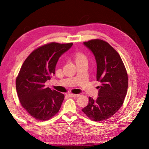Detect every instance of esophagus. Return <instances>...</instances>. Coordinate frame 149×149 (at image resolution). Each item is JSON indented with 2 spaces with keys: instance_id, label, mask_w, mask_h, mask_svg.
I'll use <instances>...</instances> for the list:
<instances>
[{
  "instance_id": "esophagus-1",
  "label": "esophagus",
  "mask_w": 149,
  "mask_h": 149,
  "mask_svg": "<svg viewBox=\"0 0 149 149\" xmlns=\"http://www.w3.org/2000/svg\"><path fill=\"white\" fill-rule=\"evenodd\" d=\"M68 97H75L77 96H79V95H75V94H72V93H69V94L67 95Z\"/></svg>"
}]
</instances>
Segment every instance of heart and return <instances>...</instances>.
Returning a JSON list of instances; mask_svg holds the SVG:
<instances>
[{
	"label": "heart",
	"mask_w": 149,
	"mask_h": 149,
	"mask_svg": "<svg viewBox=\"0 0 149 149\" xmlns=\"http://www.w3.org/2000/svg\"><path fill=\"white\" fill-rule=\"evenodd\" d=\"M75 62H88V59L86 55L81 52H77L74 54Z\"/></svg>",
	"instance_id": "obj_1"
}]
</instances>
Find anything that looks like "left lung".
<instances>
[{"label": "left lung", "instance_id": "1", "mask_svg": "<svg viewBox=\"0 0 149 149\" xmlns=\"http://www.w3.org/2000/svg\"><path fill=\"white\" fill-rule=\"evenodd\" d=\"M84 43L95 55L96 79L101 85L97 86V98L89 97L88 104L81 111L91 120L102 122L122 106L128 86L127 71L120 54L107 42L97 38Z\"/></svg>", "mask_w": 149, "mask_h": 149}]
</instances>
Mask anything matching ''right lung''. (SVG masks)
Segmentation results:
<instances>
[{
  "label": "right lung",
  "instance_id": "obj_1",
  "mask_svg": "<svg viewBox=\"0 0 149 149\" xmlns=\"http://www.w3.org/2000/svg\"><path fill=\"white\" fill-rule=\"evenodd\" d=\"M72 45L45 44L34 49L21 66L16 79L17 94L22 107L37 120H48L59 111L64 95L46 88L45 83L55 74L59 58Z\"/></svg>",
  "mask_w": 149,
  "mask_h": 149
}]
</instances>
